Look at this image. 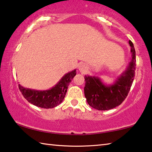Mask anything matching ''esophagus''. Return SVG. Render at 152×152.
<instances>
[{
    "label": "esophagus",
    "mask_w": 152,
    "mask_h": 152,
    "mask_svg": "<svg viewBox=\"0 0 152 152\" xmlns=\"http://www.w3.org/2000/svg\"><path fill=\"white\" fill-rule=\"evenodd\" d=\"M78 69H79V70L81 72L84 73V72H86L87 67H86V66L84 64L80 63L78 65Z\"/></svg>",
    "instance_id": "obj_1"
}]
</instances>
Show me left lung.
<instances>
[{"mask_svg": "<svg viewBox=\"0 0 152 152\" xmlns=\"http://www.w3.org/2000/svg\"><path fill=\"white\" fill-rule=\"evenodd\" d=\"M132 60L127 70L111 85H105L98 77L85 76L84 95L90 106L99 110H109L119 106L128 95L135 77V50L132 41Z\"/></svg>", "mask_w": 152, "mask_h": 152, "instance_id": "8db88e82", "label": "left lung"}]
</instances>
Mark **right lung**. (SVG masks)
Listing matches in <instances>:
<instances>
[{"instance_id":"1","label":"right lung","mask_w":152,"mask_h":152,"mask_svg":"<svg viewBox=\"0 0 152 152\" xmlns=\"http://www.w3.org/2000/svg\"><path fill=\"white\" fill-rule=\"evenodd\" d=\"M76 70L66 74L55 86L47 91H36L26 88L19 84V88L27 101L36 107L51 109L63 101L72 80L76 76Z\"/></svg>"}]
</instances>
